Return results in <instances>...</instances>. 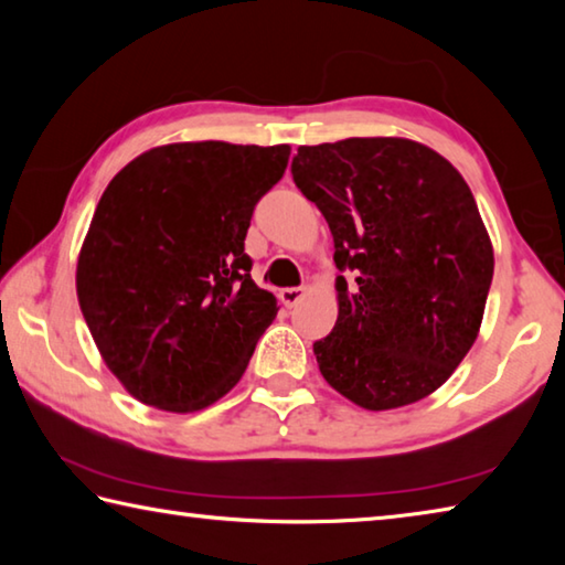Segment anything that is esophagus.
<instances>
[{
    "label": "esophagus",
    "mask_w": 565,
    "mask_h": 565,
    "mask_svg": "<svg viewBox=\"0 0 565 565\" xmlns=\"http://www.w3.org/2000/svg\"><path fill=\"white\" fill-rule=\"evenodd\" d=\"M306 296V289L303 286H291V289H281L279 291V299H281V303H286V306H296L299 303L301 299Z\"/></svg>",
    "instance_id": "obj_1"
}]
</instances>
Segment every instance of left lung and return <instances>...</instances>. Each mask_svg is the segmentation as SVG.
I'll list each match as a JSON object with an SVG mask.
<instances>
[{
  "label": "left lung",
  "mask_w": 565,
  "mask_h": 565,
  "mask_svg": "<svg viewBox=\"0 0 565 565\" xmlns=\"http://www.w3.org/2000/svg\"><path fill=\"white\" fill-rule=\"evenodd\" d=\"M291 174L333 236L339 319L313 343L321 376L366 411L446 384L483 321L493 246L451 161L401 137L299 147Z\"/></svg>",
  "instance_id": "left-lung-1"
}]
</instances>
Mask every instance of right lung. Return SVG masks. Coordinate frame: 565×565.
I'll return each mask as SVG.
<instances>
[{
	"instance_id": "1",
	"label": "right lung",
	"mask_w": 565,
	"mask_h": 565,
	"mask_svg": "<svg viewBox=\"0 0 565 565\" xmlns=\"http://www.w3.org/2000/svg\"><path fill=\"white\" fill-rule=\"evenodd\" d=\"M291 147L181 141L109 181L76 262V296L104 363L141 404L212 406L244 376L276 296L252 279L254 206Z\"/></svg>"
}]
</instances>
